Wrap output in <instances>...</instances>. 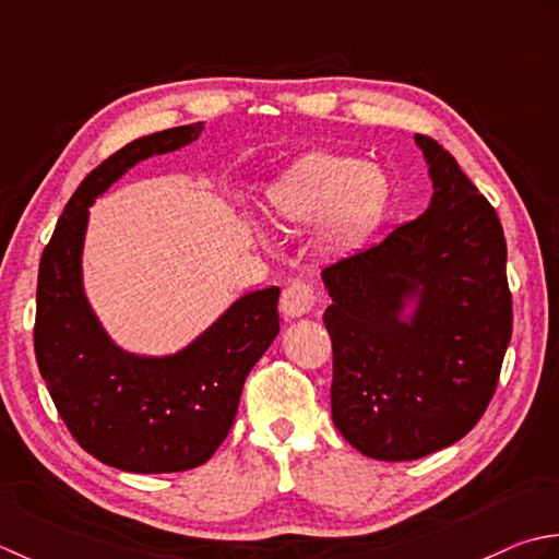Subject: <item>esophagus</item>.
Segmentation results:
<instances>
[{"label":"esophagus","mask_w":559,"mask_h":559,"mask_svg":"<svg viewBox=\"0 0 559 559\" xmlns=\"http://www.w3.org/2000/svg\"><path fill=\"white\" fill-rule=\"evenodd\" d=\"M316 306V292L311 284L306 282H292L284 287L280 299V311L287 318H299L313 311Z\"/></svg>","instance_id":"34e87169"}]
</instances>
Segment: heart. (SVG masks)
<instances>
[{"label": "heart", "mask_w": 559, "mask_h": 559, "mask_svg": "<svg viewBox=\"0 0 559 559\" xmlns=\"http://www.w3.org/2000/svg\"><path fill=\"white\" fill-rule=\"evenodd\" d=\"M393 207V180L359 156L313 152L265 190L263 212L280 229H309L333 255H349L381 231Z\"/></svg>", "instance_id": "obj_1"}]
</instances>
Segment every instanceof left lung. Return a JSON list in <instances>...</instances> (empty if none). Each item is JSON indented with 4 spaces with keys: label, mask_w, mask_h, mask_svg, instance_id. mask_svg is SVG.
I'll list each match as a JSON object with an SVG mask.
<instances>
[{
    "label": "left lung",
    "mask_w": 559,
    "mask_h": 559,
    "mask_svg": "<svg viewBox=\"0 0 559 559\" xmlns=\"http://www.w3.org/2000/svg\"><path fill=\"white\" fill-rule=\"evenodd\" d=\"M429 207L323 270L333 304V423L376 461H415L463 439L497 389L511 340L502 224L455 158L415 134Z\"/></svg>",
    "instance_id": "8db88e82"
}]
</instances>
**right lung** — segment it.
<instances>
[{
	"label": "right lung",
	"instance_id": "right-lung-1",
	"mask_svg": "<svg viewBox=\"0 0 559 559\" xmlns=\"http://www.w3.org/2000/svg\"><path fill=\"white\" fill-rule=\"evenodd\" d=\"M202 122L124 144L82 180L45 246L33 345L67 429L100 463L124 473L198 468L229 435L243 381L280 333L277 287L248 292L170 355L120 347L84 287L88 207L132 166L195 142Z\"/></svg>",
	"mask_w": 559,
	"mask_h": 559
}]
</instances>
